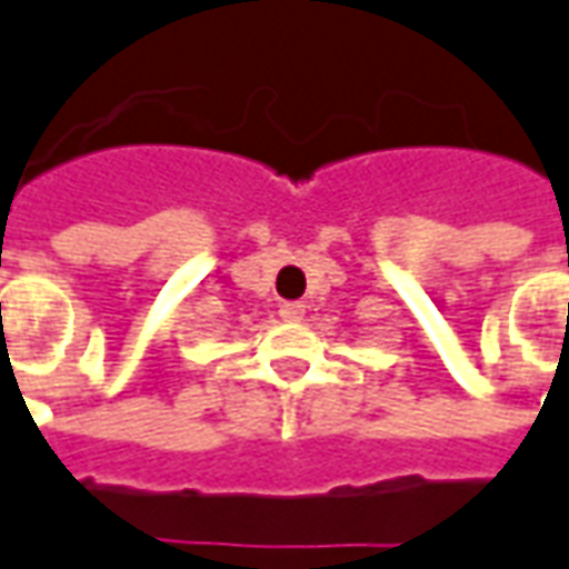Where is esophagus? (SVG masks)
Wrapping results in <instances>:
<instances>
[{"mask_svg":"<svg viewBox=\"0 0 569 569\" xmlns=\"http://www.w3.org/2000/svg\"><path fill=\"white\" fill-rule=\"evenodd\" d=\"M303 312H307L303 303H281V307H278V316H281L284 322H300V319H303Z\"/></svg>","mask_w":569,"mask_h":569,"instance_id":"1","label":"esophagus"}]
</instances>
